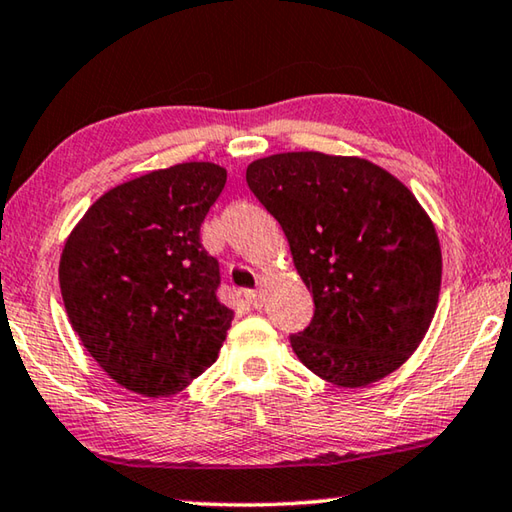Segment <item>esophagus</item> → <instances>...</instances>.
<instances>
[{"instance_id":"obj_1","label":"esophagus","mask_w":512,"mask_h":512,"mask_svg":"<svg viewBox=\"0 0 512 512\" xmlns=\"http://www.w3.org/2000/svg\"><path fill=\"white\" fill-rule=\"evenodd\" d=\"M246 300L255 309H262L264 307V293L262 291H246Z\"/></svg>"}]
</instances>
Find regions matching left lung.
I'll return each instance as SVG.
<instances>
[{
  "instance_id": "obj_1",
  "label": "left lung",
  "mask_w": 512,
  "mask_h": 512,
  "mask_svg": "<svg viewBox=\"0 0 512 512\" xmlns=\"http://www.w3.org/2000/svg\"><path fill=\"white\" fill-rule=\"evenodd\" d=\"M246 183L287 235L314 298L293 352L320 379L361 388L418 350L438 307L443 255L433 221L393 173L354 155L275 153Z\"/></svg>"
}]
</instances>
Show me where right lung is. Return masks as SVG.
<instances>
[{
  "instance_id": "obj_1",
  "label": "right lung",
  "mask_w": 512,
  "mask_h": 512,
  "mask_svg": "<svg viewBox=\"0 0 512 512\" xmlns=\"http://www.w3.org/2000/svg\"><path fill=\"white\" fill-rule=\"evenodd\" d=\"M228 171L183 162L108 189L60 255L65 311L83 348L119 386L171 397L219 359L232 309L201 223Z\"/></svg>"
}]
</instances>
